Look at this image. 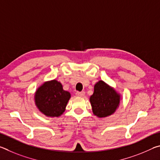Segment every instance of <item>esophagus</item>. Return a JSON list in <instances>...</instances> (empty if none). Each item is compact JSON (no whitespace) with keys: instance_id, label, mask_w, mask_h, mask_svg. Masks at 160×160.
Returning a JSON list of instances; mask_svg holds the SVG:
<instances>
[{"instance_id":"34e87169","label":"esophagus","mask_w":160,"mask_h":160,"mask_svg":"<svg viewBox=\"0 0 160 160\" xmlns=\"http://www.w3.org/2000/svg\"><path fill=\"white\" fill-rule=\"evenodd\" d=\"M85 92H77L76 93H75V94L78 97H83L84 95H85Z\"/></svg>"}]
</instances>
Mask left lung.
Returning <instances> with one entry per match:
<instances>
[{"mask_svg":"<svg viewBox=\"0 0 160 160\" xmlns=\"http://www.w3.org/2000/svg\"><path fill=\"white\" fill-rule=\"evenodd\" d=\"M90 101L94 114L104 118L115 112L120 102V95L104 81L99 80L94 85Z\"/></svg>","mask_w":160,"mask_h":160,"instance_id":"left-lung-1","label":"left lung"}]
</instances>
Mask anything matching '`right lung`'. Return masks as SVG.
<instances>
[{"label":"right lung","instance_id":"obj_1","mask_svg":"<svg viewBox=\"0 0 160 160\" xmlns=\"http://www.w3.org/2000/svg\"><path fill=\"white\" fill-rule=\"evenodd\" d=\"M70 94L63 90L61 83L53 80L39 87L35 93L34 99L38 109L44 115L58 117L64 112Z\"/></svg>","mask_w":160,"mask_h":160}]
</instances>
